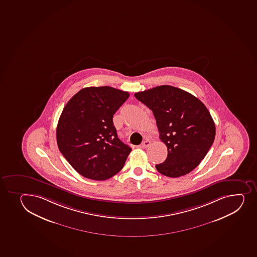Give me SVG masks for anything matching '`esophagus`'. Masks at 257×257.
<instances>
[{
	"label": "esophagus",
	"instance_id": "34e87169",
	"mask_svg": "<svg viewBox=\"0 0 257 257\" xmlns=\"http://www.w3.org/2000/svg\"><path fill=\"white\" fill-rule=\"evenodd\" d=\"M150 145H151V142L149 140H145L143 143H142L141 147L143 148V149H147V148H149Z\"/></svg>",
	"mask_w": 257,
	"mask_h": 257
}]
</instances>
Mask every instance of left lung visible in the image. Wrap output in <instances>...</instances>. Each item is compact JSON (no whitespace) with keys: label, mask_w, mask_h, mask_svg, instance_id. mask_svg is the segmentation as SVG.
<instances>
[{"label":"left lung","mask_w":257,"mask_h":257,"mask_svg":"<svg viewBox=\"0 0 257 257\" xmlns=\"http://www.w3.org/2000/svg\"><path fill=\"white\" fill-rule=\"evenodd\" d=\"M136 98L154 113L159 138L168 156L156 169L177 178L198 166L214 142V121L206 106L191 93L170 85L136 93Z\"/></svg>","instance_id":"8db88e82"}]
</instances>
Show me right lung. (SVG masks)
<instances>
[{"label": "right lung", "mask_w": 257, "mask_h": 257, "mask_svg": "<svg viewBox=\"0 0 257 257\" xmlns=\"http://www.w3.org/2000/svg\"><path fill=\"white\" fill-rule=\"evenodd\" d=\"M129 96L108 86L85 87L64 107L56 140L60 152L80 175L105 180L122 170L132 149L117 137L113 115Z\"/></svg>", "instance_id": "add662e5"}]
</instances>
